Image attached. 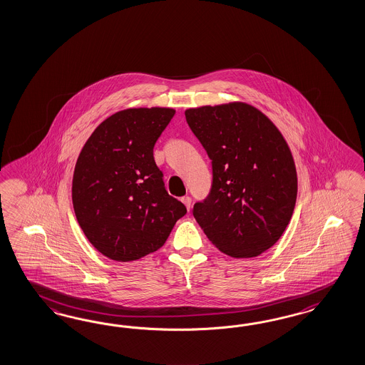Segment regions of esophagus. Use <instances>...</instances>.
<instances>
[{
  "mask_svg": "<svg viewBox=\"0 0 365 365\" xmlns=\"http://www.w3.org/2000/svg\"><path fill=\"white\" fill-rule=\"evenodd\" d=\"M181 201L185 204V207H187V210H189L190 205H192V198L189 197V196H185V197L181 198Z\"/></svg>",
  "mask_w": 365,
  "mask_h": 365,
  "instance_id": "1",
  "label": "esophagus"
}]
</instances>
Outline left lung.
<instances>
[{"instance_id": "8db88e82", "label": "left lung", "mask_w": 365, "mask_h": 365, "mask_svg": "<svg viewBox=\"0 0 365 365\" xmlns=\"http://www.w3.org/2000/svg\"><path fill=\"white\" fill-rule=\"evenodd\" d=\"M185 118L212 160V187L195 204V219L225 255L259 256L282 237L296 204L289 146L267 115L244 103L187 109Z\"/></svg>"}]
</instances>
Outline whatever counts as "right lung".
<instances>
[{
	"instance_id": "obj_1",
	"label": "right lung",
	"mask_w": 365,
	"mask_h": 365,
	"mask_svg": "<svg viewBox=\"0 0 365 365\" xmlns=\"http://www.w3.org/2000/svg\"><path fill=\"white\" fill-rule=\"evenodd\" d=\"M175 113L169 108L117 112L96 128L76 163V217L94 248L112 260H138L160 250L187 213L168 195L153 157Z\"/></svg>"
}]
</instances>
